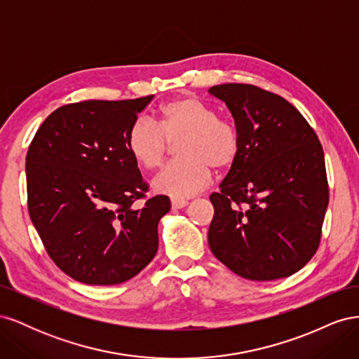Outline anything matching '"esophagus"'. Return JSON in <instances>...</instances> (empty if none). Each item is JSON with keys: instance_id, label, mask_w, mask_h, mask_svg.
Segmentation results:
<instances>
[{"instance_id": "34e87169", "label": "esophagus", "mask_w": 359, "mask_h": 359, "mask_svg": "<svg viewBox=\"0 0 359 359\" xmlns=\"http://www.w3.org/2000/svg\"><path fill=\"white\" fill-rule=\"evenodd\" d=\"M170 203H172V208H175V210H180V208H184V206H186L187 203H189V201H186V199H170Z\"/></svg>"}]
</instances>
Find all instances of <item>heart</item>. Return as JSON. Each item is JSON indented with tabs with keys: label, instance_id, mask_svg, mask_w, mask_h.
Here are the masks:
<instances>
[{
	"label": "heart",
	"instance_id": "obj_1",
	"mask_svg": "<svg viewBox=\"0 0 359 359\" xmlns=\"http://www.w3.org/2000/svg\"><path fill=\"white\" fill-rule=\"evenodd\" d=\"M180 144L178 156L153 181L156 191L184 199L211 182L212 168L226 170L241 153V137L229 119L196 97L182 95L160 106L156 124L139 118L128 128L127 148L140 168L153 170L163 165L169 144Z\"/></svg>",
	"mask_w": 359,
	"mask_h": 359
}]
</instances>
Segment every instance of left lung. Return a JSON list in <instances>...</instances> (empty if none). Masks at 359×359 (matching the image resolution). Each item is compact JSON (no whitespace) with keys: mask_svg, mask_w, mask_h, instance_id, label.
Listing matches in <instances>:
<instances>
[{"mask_svg":"<svg viewBox=\"0 0 359 359\" xmlns=\"http://www.w3.org/2000/svg\"><path fill=\"white\" fill-rule=\"evenodd\" d=\"M241 137V153L210 196L212 255L240 277L285 278L320 243L328 206L323 149L295 106L247 83L215 85Z\"/></svg>","mask_w":359,"mask_h":359,"instance_id":"8db88e82","label":"left lung"}]
</instances>
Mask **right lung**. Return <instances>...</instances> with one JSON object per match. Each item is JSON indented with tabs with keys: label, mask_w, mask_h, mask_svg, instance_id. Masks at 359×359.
<instances>
[{
	"label": "right lung",
	"mask_w": 359,
	"mask_h": 359,
	"mask_svg": "<svg viewBox=\"0 0 359 359\" xmlns=\"http://www.w3.org/2000/svg\"><path fill=\"white\" fill-rule=\"evenodd\" d=\"M153 97L61 106L28 148L31 222L53 262L81 283H124L157 253L170 201L154 196L136 208L148 186L127 148L130 126Z\"/></svg>",
	"instance_id": "obj_1"
}]
</instances>
